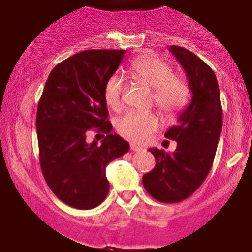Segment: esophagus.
<instances>
[{
    "instance_id": "34e87169",
    "label": "esophagus",
    "mask_w": 252,
    "mask_h": 252,
    "mask_svg": "<svg viewBox=\"0 0 252 252\" xmlns=\"http://www.w3.org/2000/svg\"><path fill=\"white\" fill-rule=\"evenodd\" d=\"M130 150H132V152H141V150H142V147L136 146V144L131 143L130 144Z\"/></svg>"
}]
</instances>
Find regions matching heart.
<instances>
[{"label":"heart","mask_w":252,"mask_h":252,"mask_svg":"<svg viewBox=\"0 0 252 252\" xmlns=\"http://www.w3.org/2000/svg\"><path fill=\"white\" fill-rule=\"evenodd\" d=\"M130 72L137 80L153 89L155 105L167 116H174L187 105L190 96L189 82L174 74L168 63L154 54H144L134 60ZM123 78L112 74L104 85V98L111 109L118 110L122 104ZM158 118L153 112L128 111L117 121V130L124 137L142 143L158 129Z\"/></svg>","instance_id":"b5f03b06"}]
</instances>
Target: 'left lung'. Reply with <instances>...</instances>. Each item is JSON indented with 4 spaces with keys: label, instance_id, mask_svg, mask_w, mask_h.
Returning <instances> with one entry per match:
<instances>
[{
    "label": "left lung",
    "instance_id": "left-lung-1",
    "mask_svg": "<svg viewBox=\"0 0 252 252\" xmlns=\"http://www.w3.org/2000/svg\"><path fill=\"white\" fill-rule=\"evenodd\" d=\"M169 50L186 72L193 98L178 124L164 134L176 141L175 152L149 149L156 164L142 182L153 198L172 204L192 195L210 173L221 132L222 110L212 68L186 48L170 46Z\"/></svg>",
    "mask_w": 252,
    "mask_h": 252
}]
</instances>
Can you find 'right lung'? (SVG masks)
I'll return each mask as SVG.
<instances>
[{"instance_id":"right-lung-1","label":"right lung","mask_w":252,"mask_h":252,"mask_svg":"<svg viewBox=\"0 0 252 252\" xmlns=\"http://www.w3.org/2000/svg\"><path fill=\"white\" fill-rule=\"evenodd\" d=\"M124 50H89L52 70L37 104L40 166L48 187L63 202L90 210L109 193L106 164L126 154L129 143L111 134L104 85L122 62ZM91 129L107 136L97 146ZM98 135V134H97Z\"/></svg>"}]
</instances>
